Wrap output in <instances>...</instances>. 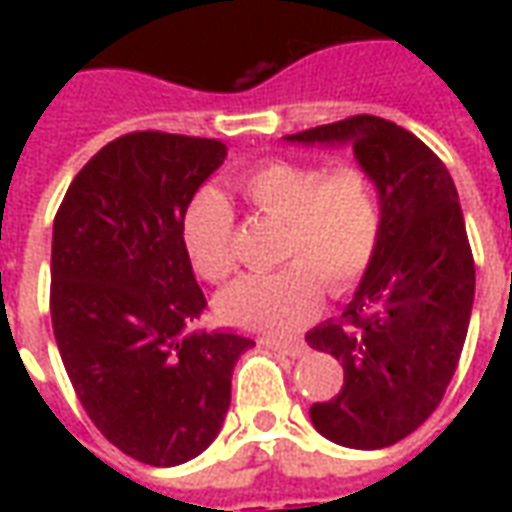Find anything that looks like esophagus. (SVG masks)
<instances>
[{
  "label": "esophagus",
  "instance_id": "obj_1",
  "mask_svg": "<svg viewBox=\"0 0 512 512\" xmlns=\"http://www.w3.org/2000/svg\"><path fill=\"white\" fill-rule=\"evenodd\" d=\"M260 343L271 348V351H279V354H288V356H301L307 354V343L304 340H296V337H260Z\"/></svg>",
  "mask_w": 512,
  "mask_h": 512
}]
</instances>
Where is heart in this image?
<instances>
[{
	"mask_svg": "<svg viewBox=\"0 0 512 512\" xmlns=\"http://www.w3.org/2000/svg\"><path fill=\"white\" fill-rule=\"evenodd\" d=\"M244 200L285 222L277 271L246 274L219 296V315L246 332L285 334L312 321L329 296H351L370 274L384 238V205L373 175L359 164L323 167L271 158L238 178ZM191 266L222 282L238 266L235 213L222 191L202 189L180 222Z\"/></svg>",
	"mask_w": 512,
	"mask_h": 512,
	"instance_id": "b5f03b06",
	"label": "heart"
}]
</instances>
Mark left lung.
<instances>
[{
	"label": "left lung",
	"instance_id": "obj_1",
	"mask_svg": "<svg viewBox=\"0 0 512 512\" xmlns=\"http://www.w3.org/2000/svg\"><path fill=\"white\" fill-rule=\"evenodd\" d=\"M351 142L384 205V238L340 321L307 334L345 370L343 389L310 408L334 444L381 450L436 411L461 359L474 301V257L450 172L422 139L376 115L290 134Z\"/></svg>",
	"mask_w": 512,
	"mask_h": 512
}]
</instances>
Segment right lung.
<instances>
[{
	"mask_svg": "<svg viewBox=\"0 0 512 512\" xmlns=\"http://www.w3.org/2000/svg\"><path fill=\"white\" fill-rule=\"evenodd\" d=\"M219 139L131 131L101 147L54 216L51 326L87 417L150 466L200 455L255 340L186 334L208 307L183 246V211L224 161Z\"/></svg>",
	"mask_w": 512,
	"mask_h": 512,
	"instance_id": "right-lung-1",
	"label": "right lung"
}]
</instances>
